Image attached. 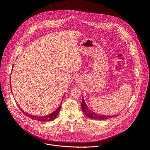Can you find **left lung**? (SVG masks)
Masks as SVG:
<instances>
[{
	"label": "left lung",
	"mask_w": 150,
	"mask_h": 150,
	"mask_svg": "<svg viewBox=\"0 0 150 150\" xmlns=\"http://www.w3.org/2000/svg\"><path fill=\"white\" fill-rule=\"evenodd\" d=\"M81 108H82L83 112L86 114V116L91 118V119H95V120H106V119H109V118H111V117H114V115H112V116L107 115L106 116V115H100V114H96L95 112L91 111L90 109H89L88 108V106H86L83 98H82Z\"/></svg>",
	"instance_id": "obj_1"
}]
</instances>
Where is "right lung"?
I'll return each instance as SVG.
<instances>
[{
  "label": "right lung",
  "instance_id": "1",
  "mask_svg": "<svg viewBox=\"0 0 150 150\" xmlns=\"http://www.w3.org/2000/svg\"><path fill=\"white\" fill-rule=\"evenodd\" d=\"M61 105L58 107V108L54 112H53V113L48 115H46V116H44V117H38V116H34V115H30V114H28L27 113H25V112L23 111V110L21 109V111L26 116L30 117V119H31L32 120H38V121H41V122H50V121H52L54 119H56V117H57V115H58L59 114V110L61 109Z\"/></svg>",
  "mask_w": 150,
  "mask_h": 150
}]
</instances>
